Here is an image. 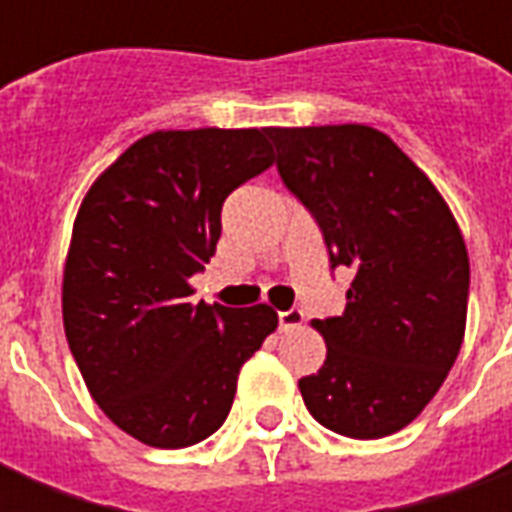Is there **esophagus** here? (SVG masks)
I'll use <instances>...</instances> for the list:
<instances>
[{
  "label": "esophagus",
  "instance_id": "obj_1",
  "mask_svg": "<svg viewBox=\"0 0 512 512\" xmlns=\"http://www.w3.org/2000/svg\"><path fill=\"white\" fill-rule=\"evenodd\" d=\"M301 323H304V312H301V310L279 312V329H282V332H290V329H299Z\"/></svg>",
  "mask_w": 512,
  "mask_h": 512
}]
</instances>
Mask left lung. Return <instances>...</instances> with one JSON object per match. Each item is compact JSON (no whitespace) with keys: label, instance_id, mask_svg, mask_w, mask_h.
Listing matches in <instances>:
<instances>
[{"label":"left lung","instance_id":"left-lung-1","mask_svg":"<svg viewBox=\"0 0 512 512\" xmlns=\"http://www.w3.org/2000/svg\"><path fill=\"white\" fill-rule=\"evenodd\" d=\"M277 169L318 222L332 268L354 271L345 312L312 326L326 362L299 381L323 428L381 439L439 392L461 351L469 255L430 178L370 126L268 128Z\"/></svg>","mask_w":512,"mask_h":512}]
</instances>
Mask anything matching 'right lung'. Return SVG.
Here are the masks:
<instances>
[{"mask_svg": "<svg viewBox=\"0 0 512 512\" xmlns=\"http://www.w3.org/2000/svg\"><path fill=\"white\" fill-rule=\"evenodd\" d=\"M268 128L153 131L95 180L62 277L71 354L106 417L147 447L208 439L238 370L277 329L268 304H194L227 194L274 164Z\"/></svg>", "mask_w": 512, "mask_h": 512, "instance_id": "obj_1", "label": "right lung"}]
</instances>
